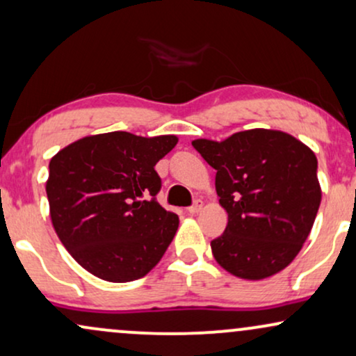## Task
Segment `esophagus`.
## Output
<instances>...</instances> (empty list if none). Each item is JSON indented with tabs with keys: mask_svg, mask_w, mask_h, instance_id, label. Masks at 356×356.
Listing matches in <instances>:
<instances>
[{
	"mask_svg": "<svg viewBox=\"0 0 356 356\" xmlns=\"http://www.w3.org/2000/svg\"><path fill=\"white\" fill-rule=\"evenodd\" d=\"M200 209H202V200H195L191 207H187V213L193 215L197 213V211H200Z\"/></svg>",
	"mask_w": 356,
	"mask_h": 356,
	"instance_id": "obj_1",
	"label": "esophagus"
}]
</instances>
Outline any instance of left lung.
<instances>
[{
	"label": "left lung",
	"instance_id": "1",
	"mask_svg": "<svg viewBox=\"0 0 356 356\" xmlns=\"http://www.w3.org/2000/svg\"><path fill=\"white\" fill-rule=\"evenodd\" d=\"M192 146L217 170L215 188L228 213L225 232L210 243L217 263L250 281L282 271L307 240L321 205L312 149L263 128Z\"/></svg>",
	"mask_w": 356,
	"mask_h": 356
}]
</instances>
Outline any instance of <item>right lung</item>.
Instances as JSON below:
<instances>
[{"label":"right lung","instance_id":"1","mask_svg":"<svg viewBox=\"0 0 356 356\" xmlns=\"http://www.w3.org/2000/svg\"><path fill=\"white\" fill-rule=\"evenodd\" d=\"M175 145L172 134L113 131L79 139L51 159L46 192L54 230L93 276L134 281L164 256L179 217L157 204L154 165Z\"/></svg>","mask_w":356,"mask_h":356}]
</instances>
